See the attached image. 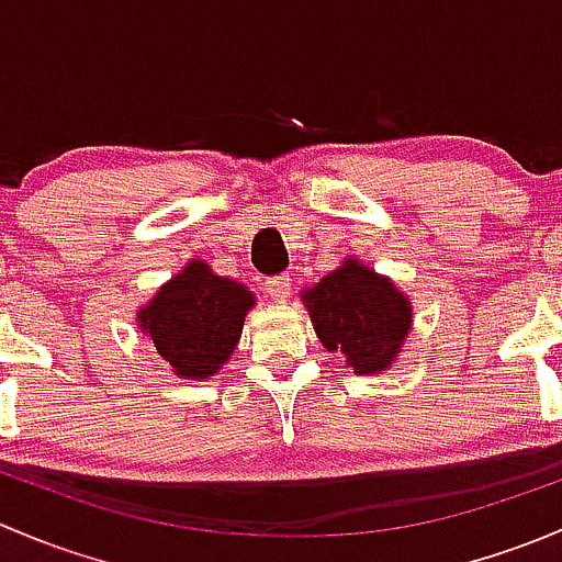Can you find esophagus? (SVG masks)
<instances>
[{
    "instance_id": "1",
    "label": "esophagus",
    "mask_w": 562,
    "mask_h": 562,
    "mask_svg": "<svg viewBox=\"0 0 562 562\" xmlns=\"http://www.w3.org/2000/svg\"><path fill=\"white\" fill-rule=\"evenodd\" d=\"M266 296H271V302H288V296H291V277L288 274H280V277H271V280H266L263 285Z\"/></svg>"
}]
</instances>
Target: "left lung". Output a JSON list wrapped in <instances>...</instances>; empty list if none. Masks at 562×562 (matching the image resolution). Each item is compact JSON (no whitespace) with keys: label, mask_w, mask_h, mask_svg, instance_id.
Masks as SVG:
<instances>
[{"label":"left lung","mask_w":562,"mask_h":562,"mask_svg":"<svg viewBox=\"0 0 562 562\" xmlns=\"http://www.w3.org/2000/svg\"><path fill=\"white\" fill-rule=\"evenodd\" d=\"M302 302L323 348L337 353L356 375L386 372L413 328V304L405 291L353 255L313 288H304Z\"/></svg>","instance_id":"1"}]
</instances>
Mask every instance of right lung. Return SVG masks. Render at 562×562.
I'll return each instance as SVG.
<instances>
[{
    "instance_id": "obj_1",
    "label": "right lung",
    "mask_w": 562,
    "mask_h": 562,
    "mask_svg": "<svg viewBox=\"0 0 562 562\" xmlns=\"http://www.w3.org/2000/svg\"><path fill=\"white\" fill-rule=\"evenodd\" d=\"M252 307L255 293L245 282L192 258L140 304L135 323L176 378L206 381L228 364Z\"/></svg>"
}]
</instances>
